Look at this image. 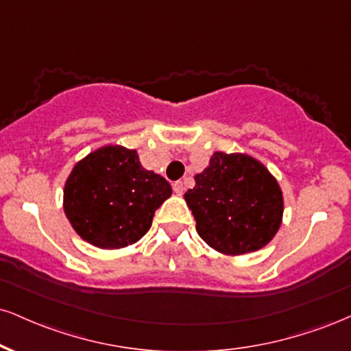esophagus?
I'll return each instance as SVG.
<instances>
[{
	"instance_id": "esophagus-1",
	"label": "esophagus",
	"mask_w": 351,
	"mask_h": 351,
	"mask_svg": "<svg viewBox=\"0 0 351 351\" xmlns=\"http://www.w3.org/2000/svg\"><path fill=\"white\" fill-rule=\"evenodd\" d=\"M173 191L178 194V196H181V194L184 193V184H183V181H176V183L173 184Z\"/></svg>"
}]
</instances>
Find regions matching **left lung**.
<instances>
[{
  "instance_id": "obj_1",
  "label": "left lung",
  "mask_w": 351,
  "mask_h": 351,
  "mask_svg": "<svg viewBox=\"0 0 351 351\" xmlns=\"http://www.w3.org/2000/svg\"><path fill=\"white\" fill-rule=\"evenodd\" d=\"M184 194L199 237L227 255L260 250L281 226L282 193L258 160L216 152Z\"/></svg>"
}]
</instances>
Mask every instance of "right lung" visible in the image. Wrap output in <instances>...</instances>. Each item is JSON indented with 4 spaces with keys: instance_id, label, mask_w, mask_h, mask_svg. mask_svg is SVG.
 I'll return each instance as SVG.
<instances>
[{
    "instance_id": "1",
    "label": "right lung",
    "mask_w": 351,
    "mask_h": 351,
    "mask_svg": "<svg viewBox=\"0 0 351 351\" xmlns=\"http://www.w3.org/2000/svg\"><path fill=\"white\" fill-rule=\"evenodd\" d=\"M170 196V183L145 170L137 152L108 145L75 165L63 209L83 240L99 248H122L149 232L155 210Z\"/></svg>"
}]
</instances>
